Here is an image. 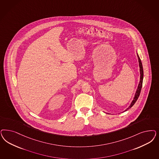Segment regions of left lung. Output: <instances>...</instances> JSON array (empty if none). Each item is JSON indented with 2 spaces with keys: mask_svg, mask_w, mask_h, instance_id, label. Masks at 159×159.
Masks as SVG:
<instances>
[{
  "mask_svg": "<svg viewBox=\"0 0 159 159\" xmlns=\"http://www.w3.org/2000/svg\"><path fill=\"white\" fill-rule=\"evenodd\" d=\"M138 57L139 59V67H140V82L139 84L138 87L137 89V91L135 93L134 95V98L133 99V101L131 103L129 107L128 108H127L125 111H128L129 108H132L133 107V105L136 102V101L138 100L139 97L140 95V93L141 92V89H142V84H143V66H142V64L141 62V60L140 58V57H139L138 54ZM124 111V112H125Z\"/></svg>",
  "mask_w": 159,
  "mask_h": 159,
  "instance_id": "left-lung-1",
  "label": "left lung"
}]
</instances>
